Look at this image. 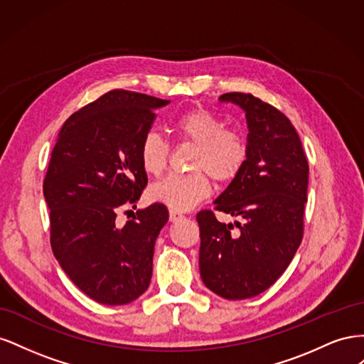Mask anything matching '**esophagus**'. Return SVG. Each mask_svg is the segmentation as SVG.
Returning a JSON list of instances; mask_svg holds the SVG:
<instances>
[{"label":"esophagus","instance_id":"obj_1","mask_svg":"<svg viewBox=\"0 0 364 364\" xmlns=\"http://www.w3.org/2000/svg\"><path fill=\"white\" fill-rule=\"evenodd\" d=\"M185 215L179 211H174V209H170V222H179Z\"/></svg>","mask_w":364,"mask_h":364}]
</instances>
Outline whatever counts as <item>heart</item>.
Instances as JSON below:
<instances>
[{
    "mask_svg": "<svg viewBox=\"0 0 364 364\" xmlns=\"http://www.w3.org/2000/svg\"><path fill=\"white\" fill-rule=\"evenodd\" d=\"M171 129L182 142L194 146L188 174H173L150 188V199L174 211H188L208 199L213 190L209 175L218 183L232 182L249 158V141L238 130L205 107H193L173 121ZM141 167L161 178L168 167L170 146L156 130L142 136L138 149Z\"/></svg>",
    "mask_w": 364,
    "mask_h": 364,
    "instance_id": "obj_1",
    "label": "heart"
}]
</instances>
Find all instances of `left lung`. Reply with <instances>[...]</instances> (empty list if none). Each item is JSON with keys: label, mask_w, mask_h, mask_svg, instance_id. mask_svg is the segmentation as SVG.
Listing matches in <instances>:
<instances>
[{"label": "left lung", "mask_w": 364, "mask_h": 364, "mask_svg": "<svg viewBox=\"0 0 364 364\" xmlns=\"http://www.w3.org/2000/svg\"><path fill=\"white\" fill-rule=\"evenodd\" d=\"M246 112L249 158L215 199L214 210L242 218L220 224L211 209L196 218L200 229L199 266L206 287L225 299L266 291L289 267L304 237L308 161L299 135L279 109L246 92H226Z\"/></svg>", "instance_id": "1"}]
</instances>
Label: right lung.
Instances as JSON below:
<instances>
[{
  "label": "right lung",
  "instance_id": "obj_1",
  "mask_svg": "<svg viewBox=\"0 0 364 364\" xmlns=\"http://www.w3.org/2000/svg\"><path fill=\"white\" fill-rule=\"evenodd\" d=\"M168 103L109 91L65 121L51 151L43 196L53 253L77 287L105 305L129 304L150 285L153 247L168 209L153 203L124 226L117 214L135 208L147 186L139 142L156 107Z\"/></svg>",
  "mask_w": 364,
  "mask_h": 364
}]
</instances>
